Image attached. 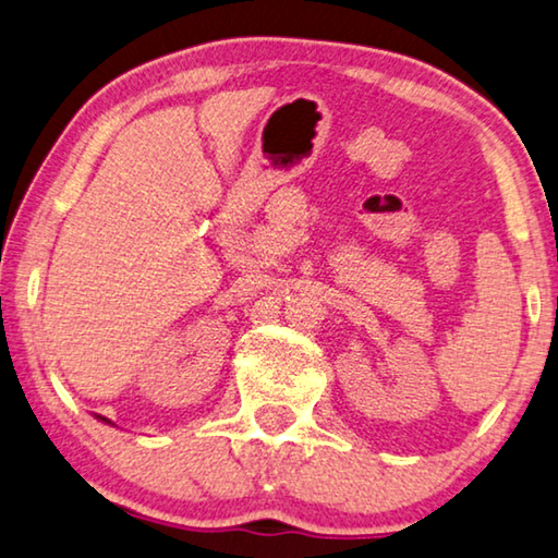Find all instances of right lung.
Returning <instances> with one entry per match:
<instances>
[{"instance_id": "1", "label": "right lung", "mask_w": 558, "mask_h": 558, "mask_svg": "<svg viewBox=\"0 0 558 558\" xmlns=\"http://www.w3.org/2000/svg\"><path fill=\"white\" fill-rule=\"evenodd\" d=\"M100 417V415H98ZM100 420H106V417H100ZM106 423H108V420H106Z\"/></svg>"}]
</instances>
